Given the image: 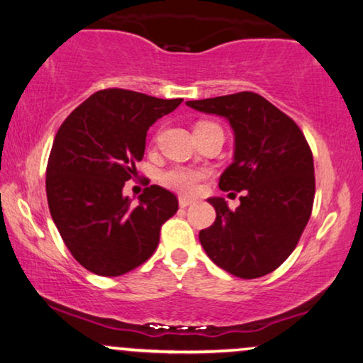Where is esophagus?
I'll return each instance as SVG.
<instances>
[{
  "label": "esophagus",
  "instance_id": "esophagus-1",
  "mask_svg": "<svg viewBox=\"0 0 363 363\" xmlns=\"http://www.w3.org/2000/svg\"><path fill=\"white\" fill-rule=\"evenodd\" d=\"M178 203H180L182 208H185V206H190L195 203V200L188 199V196H180V199H178Z\"/></svg>",
  "mask_w": 363,
  "mask_h": 363
}]
</instances>
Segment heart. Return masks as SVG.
Returning a JSON list of instances; mask_svg holds the SVG:
<instances>
[{"label":"heart","mask_w":363,"mask_h":363,"mask_svg":"<svg viewBox=\"0 0 363 363\" xmlns=\"http://www.w3.org/2000/svg\"><path fill=\"white\" fill-rule=\"evenodd\" d=\"M206 177L205 170H199V168L191 167H172L167 172L162 173L160 180L164 186L172 188V190L180 193H195L199 190L200 183Z\"/></svg>","instance_id":"heart-1"}]
</instances>
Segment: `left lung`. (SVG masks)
I'll return each mask as SVG.
<instances>
[{"label":"left lung","mask_w":363,"mask_h":363,"mask_svg":"<svg viewBox=\"0 0 363 363\" xmlns=\"http://www.w3.org/2000/svg\"><path fill=\"white\" fill-rule=\"evenodd\" d=\"M186 106L228 120L233 163L218 186L245 190L233 211L220 196L208 199L216 218L200 232L201 247L211 262L240 279L270 274L295 250L312 213V150L295 121L257 93L186 101Z\"/></svg>","instance_id":"obj_1"}]
</instances>
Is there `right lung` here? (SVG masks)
<instances>
[{"mask_svg": "<svg viewBox=\"0 0 363 363\" xmlns=\"http://www.w3.org/2000/svg\"><path fill=\"white\" fill-rule=\"evenodd\" d=\"M182 101L108 88L60 126L46 168L50 213L74 260L93 274L120 277L147 262L177 213L172 191L147 186L133 205L123 186L136 177L150 126Z\"/></svg>", "mask_w": 363, "mask_h": 363, "instance_id": "1", "label": "right lung"}]
</instances>
